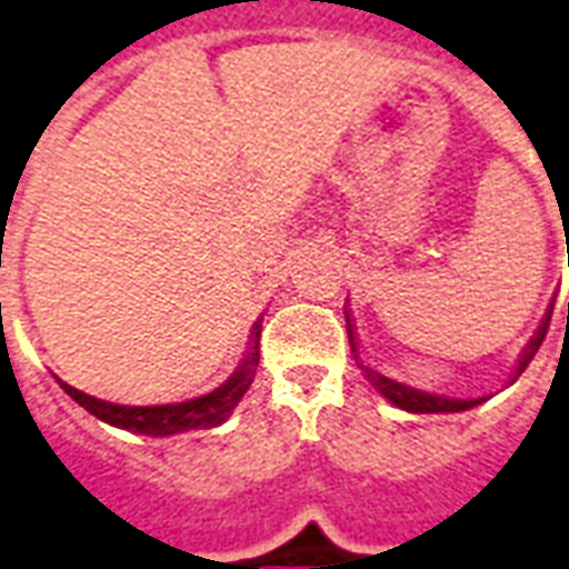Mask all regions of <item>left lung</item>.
Listing matches in <instances>:
<instances>
[{
	"mask_svg": "<svg viewBox=\"0 0 569 569\" xmlns=\"http://www.w3.org/2000/svg\"><path fill=\"white\" fill-rule=\"evenodd\" d=\"M567 317H569V301H567ZM549 319H552V310L546 313L540 331L533 335L531 343H528V349H525V356H521L519 368H516V377H519L521 370L528 368L533 356H537V349H540L542 338H546V331H549ZM347 328H349V317H347ZM349 338H352V328H349ZM352 352H359V349H356V340H352ZM356 359H359V356H356ZM359 365H361V370H365V377H368V380L377 386V391H380L382 398L395 403V407L407 410V413H461V410H470V407H477V403L486 401V398L461 401V398L431 395V391L413 389V386H403V382H398V380H389V377H382V373H377L373 368H368L365 361H359ZM516 377H512V380H516Z\"/></svg>",
	"mask_w": 569,
	"mask_h": 569,
	"instance_id": "left-lung-1",
	"label": "left lung"
}]
</instances>
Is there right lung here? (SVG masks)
<instances>
[{"mask_svg":"<svg viewBox=\"0 0 569 569\" xmlns=\"http://www.w3.org/2000/svg\"><path fill=\"white\" fill-rule=\"evenodd\" d=\"M259 328H252V347L247 352V359L241 361V368L231 373L229 380L222 382L220 389L208 391L201 398L183 403H156V407H126V403H111L102 398H92L87 391H78L69 382L57 380L62 391L81 403L87 413L96 419L113 425V428H126L134 435L147 437H171L183 435V431H196V428H217L231 416V410L238 407L243 398V391L250 389L252 377H256V365H259Z\"/></svg>","mask_w":569,"mask_h":569,"instance_id":"right-lung-1","label":"right lung"}]
</instances>
